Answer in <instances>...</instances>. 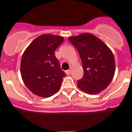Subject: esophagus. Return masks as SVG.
<instances>
[{"instance_id":"34e87169","label":"esophagus","mask_w":132,"mask_h":132,"mask_svg":"<svg viewBox=\"0 0 132 132\" xmlns=\"http://www.w3.org/2000/svg\"><path fill=\"white\" fill-rule=\"evenodd\" d=\"M71 73V69H68V70L66 71V74L67 75H70Z\"/></svg>"}]
</instances>
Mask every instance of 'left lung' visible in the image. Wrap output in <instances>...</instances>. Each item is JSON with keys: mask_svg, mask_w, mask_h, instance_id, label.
I'll list each match as a JSON object with an SVG mask.
<instances>
[{"mask_svg": "<svg viewBox=\"0 0 132 132\" xmlns=\"http://www.w3.org/2000/svg\"><path fill=\"white\" fill-rule=\"evenodd\" d=\"M69 40L78 50L84 69V76L78 80V86L90 94L103 91L115 74V63L112 51L91 34L69 37Z\"/></svg>", "mask_w": 132, "mask_h": 132, "instance_id": "1", "label": "left lung"}]
</instances>
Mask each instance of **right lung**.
Returning <instances> with one entry per match:
<instances>
[{
  "label": "right lung",
  "instance_id": "right-lung-1",
  "mask_svg": "<svg viewBox=\"0 0 132 132\" xmlns=\"http://www.w3.org/2000/svg\"><path fill=\"white\" fill-rule=\"evenodd\" d=\"M63 39L55 35H42L35 39L23 54L21 78L26 87L36 95L50 97L61 88L65 73L60 67L54 51Z\"/></svg>",
  "mask_w": 132,
  "mask_h": 132
}]
</instances>
